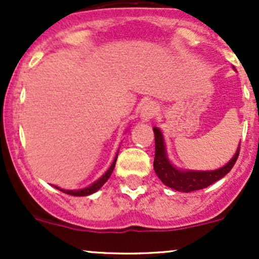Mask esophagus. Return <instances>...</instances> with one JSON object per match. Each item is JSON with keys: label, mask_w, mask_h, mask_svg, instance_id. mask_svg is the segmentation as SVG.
Returning a JSON list of instances; mask_svg holds the SVG:
<instances>
[{"label": "esophagus", "mask_w": 259, "mask_h": 259, "mask_svg": "<svg viewBox=\"0 0 259 259\" xmlns=\"http://www.w3.org/2000/svg\"><path fill=\"white\" fill-rule=\"evenodd\" d=\"M156 111H158L156 104L154 101H148L143 105L142 110H140V119H142V121H149L150 119H153Z\"/></svg>", "instance_id": "esophagus-1"}]
</instances>
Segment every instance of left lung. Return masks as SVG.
Segmentation results:
<instances>
[{"label":"left lung","mask_w":259,"mask_h":259,"mask_svg":"<svg viewBox=\"0 0 259 259\" xmlns=\"http://www.w3.org/2000/svg\"><path fill=\"white\" fill-rule=\"evenodd\" d=\"M154 138H155V158H154V170H155L158 178L165 184L166 187L174 190L183 193L194 192V190L204 189L210 184L215 183L217 180L223 178L226 174L231 171L233 165L236 164L239 154L238 144L236 153L232 156L231 160L223 165L222 168L215 170H187V169H179L169 160L168 153H166V145L164 142V137L161 130L158 126H154Z\"/></svg>","instance_id":"left-lung-1"}]
</instances>
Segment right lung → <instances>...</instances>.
<instances>
[{
  "label": "right lung",
  "mask_w": 259,
  "mask_h": 259,
  "mask_svg": "<svg viewBox=\"0 0 259 259\" xmlns=\"http://www.w3.org/2000/svg\"><path fill=\"white\" fill-rule=\"evenodd\" d=\"M117 153H119V150H117ZM117 153H116V155H115V158H114L113 163H111L110 168H109L108 170L105 171V174H104V176H101L100 178H99L98 180H96V182H94L93 184H90V185H89V187H86V188H82V189H74V190L61 189V188L56 187V185H54V187L56 188V189L61 190L62 193H66V194H69V195H75V197H86V195H90V194H93V193L98 192V190L100 189V188L103 187L104 184H105V183H106V180H108L109 178H110L111 173H113V170H114V168H115V163H116V159H117Z\"/></svg>",
  "instance_id": "right-lung-1"
}]
</instances>
